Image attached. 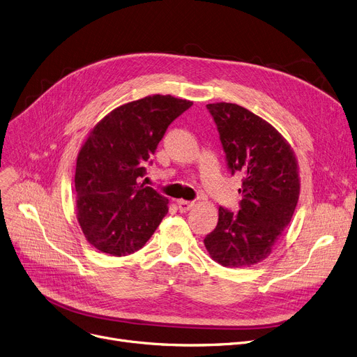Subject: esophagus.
Returning <instances> with one entry per match:
<instances>
[{
    "mask_svg": "<svg viewBox=\"0 0 357 357\" xmlns=\"http://www.w3.org/2000/svg\"><path fill=\"white\" fill-rule=\"evenodd\" d=\"M193 206H195L193 202H187V200H178V202H177V207H178V211H180L181 213L188 212Z\"/></svg>",
    "mask_w": 357,
    "mask_h": 357,
    "instance_id": "obj_1",
    "label": "esophagus"
}]
</instances>
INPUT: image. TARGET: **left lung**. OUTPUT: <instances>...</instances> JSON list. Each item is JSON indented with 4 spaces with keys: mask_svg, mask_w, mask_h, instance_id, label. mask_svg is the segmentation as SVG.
I'll use <instances>...</instances> for the list:
<instances>
[{
    "mask_svg": "<svg viewBox=\"0 0 357 357\" xmlns=\"http://www.w3.org/2000/svg\"><path fill=\"white\" fill-rule=\"evenodd\" d=\"M230 174L242 176L239 211L219 207V220L204 245L223 266L265 259L291 222L300 195L294 153L281 134L236 103H208Z\"/></svg>",
    "mask_w": 357,
    "mask_h": 357,
    "instance_id": "left-lung-1",
    "label": "left lung"
}]
</instances>
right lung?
Segmentation results:
<instances>
[{"instance_id": "obj_1", "label": "right lung", "mask_w": 357, "mask_h": 357, "mask_svg": "<svg viewBox=\"0 0 357 357\" xmlns=\"http://www.w3.org/2000/svg\"><path fill=\"white\" fill-rule=\"evenodd\" d=\"M193 102L146 96L105 116L77 155L75 188L82 232L100 252L125 257L149 241L169 199L139 183L169 125Z\"/></svg>"}]
</instances>
